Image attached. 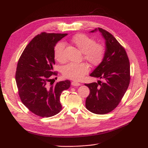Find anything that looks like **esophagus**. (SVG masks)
<instances>
[{
  "label": "esophagus",
  "mask_w": 148,
  "mask_h": 148,
  "mask_svg": "<svg viewBox=\"0 0 148 148\" xmlns=\"http://www.w3.org/2000/svg\"><path fill=\"white\" fill-rule=\"evenodd\" d=\"M71 85L73 86H80L81 85V83H79L78 82H71Z\"/></svg>",
  "instance_id": "1"
}]
</instances>
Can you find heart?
<instances>
[{"label": "heart", "mask_w": 148, "mask_h": 148, "mask_svg": "<svg viewBox=\"0 0 148 148\" xmlns=\"http://www.w3.org/2000/svg\"><path fill=\"white\" fill-rule=\"evenodd\" d=\"M71 42L81 51L84 55V59L93 66H97L102 63L106 55V49L101 44L96 43L92 38L83 34L75 35L71 39ZM65 44L63 42H57L53 49V55L56 60L59 62L65 61ZM89 70L86 63H70L62 68V74L64 77L73 79H82Z\"/></svg>", "instance_id": "heart-1"}]
</instances>
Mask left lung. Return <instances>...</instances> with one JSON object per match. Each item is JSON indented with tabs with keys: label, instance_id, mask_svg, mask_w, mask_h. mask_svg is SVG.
Segmentation results:
<instances>
[{
	"label": "left lung",
	"instance_id": "1",
	"mask_svg": "<svg viewBox=\"0 0 148 148\" xmlns=\"http://www.w3.org/2000/svg\"><path fill=\"white\" fill-rule=\"evenodd\" d=\"M106 40V55L102 63L90 74L103 82L84 84L90 93L86 99V109L96 114L110 112L119 105L126 92L130 80V66L124 47L108 31L98 28Z\"/></svg>",
	"mask_w": 148,
	"mask_h": 148
}]
</instances>
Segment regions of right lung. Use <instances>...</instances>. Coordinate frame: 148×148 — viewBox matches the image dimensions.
Here are the masks:
<instances>
[{"label":"right lung","mask_w":148,"mask_h":148,"mask_svg":"<svg viewBox=\"0 0 148 148\" xmlns=\"http://www.w3.org/2000/svg\"><path fill=\"white\" fill-rule=\"evenodd\" d=\"M67 34L41 33L28 44L18 62L15 80L22 103L33 114L49 117L62 110L60 97L69 80L51 83L55 65L53 49Z\"/></svg>","instance_id":"add662e5"}]
</instances>
